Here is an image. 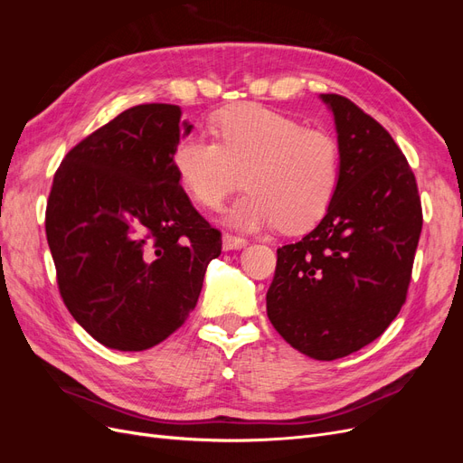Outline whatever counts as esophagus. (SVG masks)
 I'll return each mask as SVG.
<instances>
[{
	"mask_svg": "<svg viewBox=\"0 0 463 463\" xmlns=\"http://www.w3.org/2000/svg\"><path fill=\"white\" fill-rule=\"evenodd\" d=\"M223 250H235V249H243L247 247V240L240 235H233V233H226L223 235V241H222Z\"/></svg>",
	"mask_w": 463,
	"mask_h": 463,
	"instance_id": "obj_1",
	"label": "esophagus"
}]
</instances>
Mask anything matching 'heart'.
Instances as JSON below:
<instances>
[{"label": "heart", "mask_w": 463, "mask_h": 463, "mask_svg": "<svg viewBox=\"0 0 463 463\" xmlns=\"http://www.w3.org/2000/svg\"><path fill=\"white\" fill-rule=\"evenodd\" d=\"M210 129L216 141L185 135L172 158L179 184L199 204L220 206L243 172L249 191L228 213L233 226L299 232L326 214L342 174L330 133L260 106L223 109Z\"/></svg>", "instance_id": "1"}]
</instances>
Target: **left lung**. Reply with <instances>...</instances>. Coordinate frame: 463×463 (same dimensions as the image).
Here are the masks:
<instances>
[{"instance_id": "8db88e82", "label": "left lung", "mask_w": 463, "mask_h": 463, "mask_svg": "<svg viewBox=\"0 0 463 463\" xmlns=\"http://www.w3.org/2000/svg\"><path fill=\"white\" fill-rule=\"evenodd\" d=\"M334 116L342 174L318 226L278 249L266 313L298 352L332 361L376 340L405 303L423 226L415 175L394 138L352 100Z\"/></svg>"}]
</instances>
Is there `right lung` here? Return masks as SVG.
Segmentation results:
<instances>
[{"instance_id":"add662e5","label":"right lung","mask_w":463,"mask_h":463,"mask_svg":"<svg viewBox=\"0 0 463 463\" xmlns=\"http://www.w3.org/2000/svg\"><path fill=\"white\" fill-rule=\"evenodd\" d=\"M193 125L174 104L121 111L67 152L46 208L63 303L96 342L143 352L197 305L222 233L194 210L174 170Z\"/></svg>"}]
</instances>
